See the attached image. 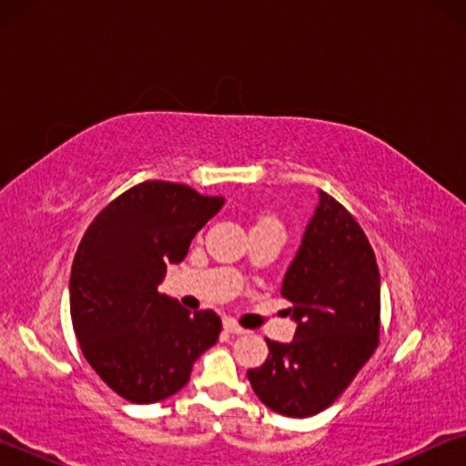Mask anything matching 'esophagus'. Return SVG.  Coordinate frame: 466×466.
<instances>
[{
    "label": "esophagus",
    "mask_w": 466,
    "mask_h": 466,
    "mask_svg": "<svg viewBox=\"0 0 466 466\" xmlns=\"http://www.w3.org/2000/svg\"><path fill=\"white\" fill-rule=\"evenodd\" d=\"M224 329L228 330V333H232V335H242V333H247V329L240 327L238 322H234V320H226V322H224Z\"/></svg>",
    "instance_id": "esophagus-1"
}]
</instances>
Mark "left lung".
Wrapping results in <instances>:
<instances>
[{"label":"left lung","mask_w":466,"mask_h":466,"mask_svg":"<svg viewBox=\"0 0 466 466\" xmlns=\"http://www.w3.org/2000/svg\"><path fill=\"white\" fill-rule=\"evenodd\" d=\"M281 296L298 322L294 341L267 339L269 358L247 376L271 411L312 417L351 384L380 335L374 250L356 218L325 191L283 278Z\"/></svg>","instance_id":"1"}]
</instances>
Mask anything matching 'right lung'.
<instances>
[{
  "label": "right lung",
  "instance_id": "obj_1",
  "mask_svg": "<svg viewBox=\"0 0 466 466\" xmlns=\"http://www.w3.org/2000/svg\"><path fill=\"white\" fill-rule=\"evenodd\" d=\"M224 205L187 185L146 180L110 201L88 226L69 279V310L84 358L131 403H157L191 378L222 320L157 291L167 263L187 257L195 234Z\"/></svg>",
  "mask_w": 466,
  "mask_h": 466
}]
</instances>
